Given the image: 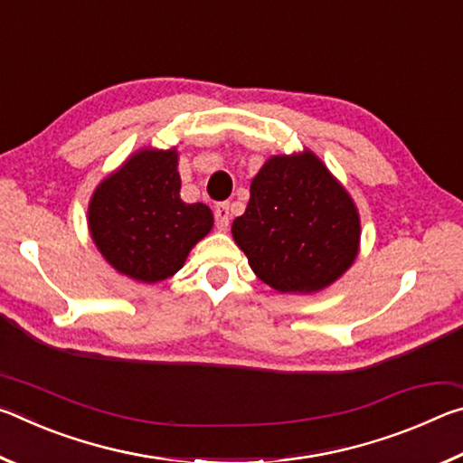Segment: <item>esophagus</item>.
<instances>
[{
	"label": "esophagus",
	"instance_id": "esophagus-1",
	"mask_svg": "<svg viewBox=\"0 0 463 463\" xmlns=\"http://www.w3.org/2000/svg\"><path fill=\"white\" fill-rule=\"evenodd\" d=\"M214 218H216L218 231H226V229H229V222H231L229 203H218V206L214 208Z\"/></svg>",
	"mask_w": 463,
	"mask_h": 463
}]
</instances>
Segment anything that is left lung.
<instances>
[{
  "label": "left lung",
  "instance_id": "obj_1",
  "mask_svg": "<svg viewBox=\"0 0 463 463\" xmlns=\"http://www.w3.org/2000/svg\"><path fill=\"white\" fill-rule=\"evenodd\" d=\"M359 213L312 151L276 155L250 182L232 239L250 269L281 294H312L339 279L359 250Z\"/></svg>",
  "mask_w": 463,
  "mask_h": 463
}]
</instances>
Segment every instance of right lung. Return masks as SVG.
<instances>
[{"label": "right lung", "mask_w": 463, "mask_h": 463, "mask_svg": "<svg viewBox=\"0 0 463 463\" xmlns=\"http://www.w3.org/2000/svg\"><path fill=\"white\" fill-rule=\"evenodd\" d=\"M179 190L175 148H140L96 187L88 208L90 232L116 271L155 284L184 268L214 216L206 203H185Z\"/></svg>", "instance_id": "right-lung-1"}]
</instances>
